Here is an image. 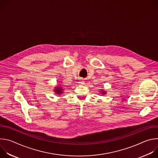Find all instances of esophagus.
<instances>
[{
    "instance_id": "obj_1",
    "label": "esophagus",
    "mask_w": 158,
    "mask_h": 158,
    "mask_svg": "<svg viewBox=\"0 0 158 158\" xmlns=\"http://www.w3.org/2000/svg\"><path fill=\"white\" fill-rule=\"evenodd\" d=\"M79 84H84V81H83V80H81V81H79Z\"/></svg>"
}]
</instances>
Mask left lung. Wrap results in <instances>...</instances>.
<instances>
[{
	"label": "left lung",
	"instance_id": "obj_1",
	"mask_svg": "<svg viewBox=\"0 0 158 158\" xmlns=\"http://www.w3.org/2000/svg\"><path fill=\"white\" fill-rule=\"evenodd\" d=\"M102 94H105V92H104V91H102Z\"/></svg>",
	"mask_w": 158,
	"mask_h": 158
}]
</instances>
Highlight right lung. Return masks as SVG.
Wrapping results in <instances>:
<instances>
[{
    "instance_id": "1",
    "label": "right lung",
    "mask_w": 158,
    "mask_h": 158,
    "mask_svg": "<svg viewBox=\"0 0 158 158\" xmlns=\"http://www.w3.org/2000/svg\"><path fill=\"white\" fill-rule=\"evenodd\" d=\"M54 90H55L54 91L58 94H60L62 93V89L60 87H56V89H54Z\"/></svg>"
}]
</instances>
